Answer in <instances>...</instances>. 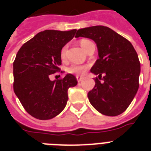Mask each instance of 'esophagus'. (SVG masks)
Segmentation results:
<instances>
[{"instance_id": "34e87169", "label": "esophagus", "mask_w": 151, "mask_h": 151, "mask_svg": "<svg viewBox=\"0 0 151 151\" xmlns=\"http://www.w3.org/2000/svg\"><path fill=\"white\" fill-rule=\"evenodd\" d=\"M76 78H77V80H78V82H81V81L84 80V78H81V77H79V76H76Z\"/></svg>"}]
</instances>
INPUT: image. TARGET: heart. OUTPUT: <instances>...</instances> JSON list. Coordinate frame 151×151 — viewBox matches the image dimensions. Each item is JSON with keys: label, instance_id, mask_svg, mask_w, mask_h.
Returning <instances> with one entry per match:
<instances>
[{"label": "heart", "instance_id": "obj_1", "mask_svg": "<svg viewBox=\"0 0 151 151\" xmlns=\"http://www.w3.org/2000/svg\"><path fill=\"white\" fill-rule=\"evenodd\" d=\"M92 44V41H90L89 40L87 39H82L80 41V45L81 46V48L86 52L88 50V48L90 46V45ZM67 48H68V45H64L63 48H61L60 51V56H61L62 59H65L66 56V52H67ZM88 69V65H78V64H73L70 66H69L67 68V72L70 73H73V74H77V75H84L86 71Z\"/></svg>", "mask_w": 151, "mask_h": 151}]
</instances>
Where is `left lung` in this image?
I'll return each instance as SVG.
<instances>
[{"instance_id": "8db88e82", "label": "left lung", "mask_w": 151, "mask_h": 151, "mask_svg": "<svg viewBox=\"0 0 151 151\" xmlns=\"http://www.w3.org/2000/svg\"><path fill=\"white\" fill-rule=\"evenodd\" d=\"M75 37L92 39L98 48L99 59L91 72L99 74V78H95V87L88 93L90 103L106 116L121 114L129 107L139 85L140 63L135 48L124 37L103 26L78 29Z\"/></svg>"}]
</instances>
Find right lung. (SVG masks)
<instances>
[{
    "mask_svg": "<svg viewBox=\"0 0 151 151\" xmlns=\"http://www.w3.org/2000/svg\"><path fill=\"white\" fill-rule=\"evenodd\" d=\"M76 31H41L17 52L13 63L14 92L26 111L37 119H52L61 113L68 100V88L78 84L70 73L58 80L49 79L60 70L61 48Z\"/></svg>",
    "mask_w": 151,
    "mask_h": 151,
    "instance_id": "right-lung-1",
    "label": "right lung"
}]
</instances>
